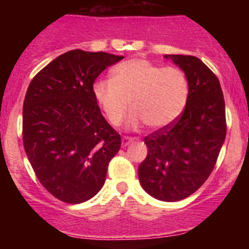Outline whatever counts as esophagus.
<instances>
[{
  "instance_id": "34e87169",
  "label": "esophagus",
  "mask_w": 249,
  "mask_h": 249,
  "mask_svg": "<svg viewBox=\"0 0 249 249\" xmlns=\"http://www.w3.org/2000/svg\"><path fill=\"white\" fill-rule=\"evenodd\" d=\"M133 141H135V138L128 137V136H124V137H122V146H128V144L132 143Z\"/></svg>"
}]
</instances>
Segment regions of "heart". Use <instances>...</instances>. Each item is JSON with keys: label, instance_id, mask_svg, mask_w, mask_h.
<instances>
[{"label": "heart", "instance_id": "heart-1", "mask_svg": "<svg viewBox=\"0 0 249 249\" xmlns=\"http://www.w3.org/2000/svg\"><path fill=\"white\" fill-rule=\"evenodd\" d=\"M96 102L112 126H120L131 101L133 109L127 127L171 126L184 111L190 96L186 74L179 68L160 67L143 58L128 59L112 70V81L93 85Z\"/></svg>", "mask_w": 249, "mask_h": 249}]
</instances>
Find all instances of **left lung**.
I'll return each mask as SVG.
<instances>
[{"label":"left lung","mask_w":249,"mask_h":249,"mask_svg":"<svg viewBox=\"0 0 249 249\" xmlns=\"http://www.w3.org/2000/svg\"><path fill=\"white\" fill-rule=\"evenodd\" d=\"M164 58L184 72L190 96L181 117L144 138L148 151L138 178L156 199L177 202L198 190L214 168L226 138V107L218 78L201 59L183 54Z\"/></svg>","instance_id":"1"}]
</instances>
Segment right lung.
Listing matches in <instances>:
<instances>
[{
    "instance_id": "right-lung-1",
    "label": "right lung",
    "mask_w": 249,
    "mask_h": 249,
    "mask_svg": "<svg viewBox=\"0 0 249 249\" xmlns=\"http://www.w3.org/2000/svg\"><path fill=\"white\" fill-rule=\"evenodd\" d=\"M123 56L72 50L31 81L22 112L26 155L38 181L66 203H82L103 187L121 136L101 113L93 83Z\"/></svg>"
}]
</instances>
